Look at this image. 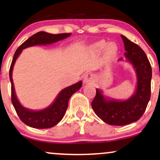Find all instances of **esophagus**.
I'll return each mask as SVG.
<instances>
[{
  "mask_svg": "<svg viewBox=\"0 0 160 160\" xmlns=\"http://www.w3.org/2000/svg\"><path fill=\"white\" fill-rule=\"evenodd\" d=\"M93 78H94L93 74L91 73V72H88L84 76V83L85 84H91V83L93 82Z\"/></svg>",
  "mask_w": 160,
  "mask_h": 160,
  "instance_id": "34e87169",
  "label": "esophagus"
}]
</instances>
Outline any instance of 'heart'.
Instances as JSON below:
<instances>
[{"label":"heart","mask_w":160,"mask_h":160,"mask_svg":"<svg viewBox=\"0 0 160 160\" xmlns=\"http://www.w3.org/2000/svg\"><path fill=\"white\" fill-rule=\"evenodd\" d=\"M92 52L98 53L106 50V53L108 56H112L117 52L118 45L115 42L107 43L105 40H99L92 45L90 48Z\"/></svg>","instance_id":"heart-1"}]
</instances>
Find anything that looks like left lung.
<instances>
[{"mask_svg":"<svg viewBox=\"0 0 160 160\" xmlns=\"http://www.w3.org/2000/svg\"><path fill=\"white\" fill-rule=\"evenodd\" d=\"M124 43L126 61L135 70L137 87L135 92L126 100L107 98L100 89L92 102L95 113L105 123L112 126H124L138 121L146 111L151 98L152 70L148 57L142 49L121 35ZM123 60L122 58L119 61Z\"/></svg>","mask_w":160,"mask_h":160,"instance_id":"1","label":"left lung"}]
</instances>
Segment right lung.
Returning <instances> with one entry per match:
<instances>
[{"label": "right lung", "mask_w": 160, "mask_h": 160, "mask_svg": "<svg viewBox=\"0 0 160 160\" xmlns=\"http://www.w3.org/2000/svg\"><path fill=\"white\" fill-rule=\"evenodd\" d=\"M71 33L52 34L45 32H39L30 37L27 40L20 45L17 49L12 59L9 69V78L12 84V102L20 119L27 126L36 128H48L59 123L63 118L68 106V101L73 93L79 90L82 86L80 81L76 84L68 87L60 91L55 101L48 107L41 110H32L25 108L19 102L16 96L14 83L12 80V71L16 59L21 53L22 51L26 48L34 45H45L52 44L59 40L67 38Z\"/></svg>", "instance_id": "add662e5"}]
</instances>
